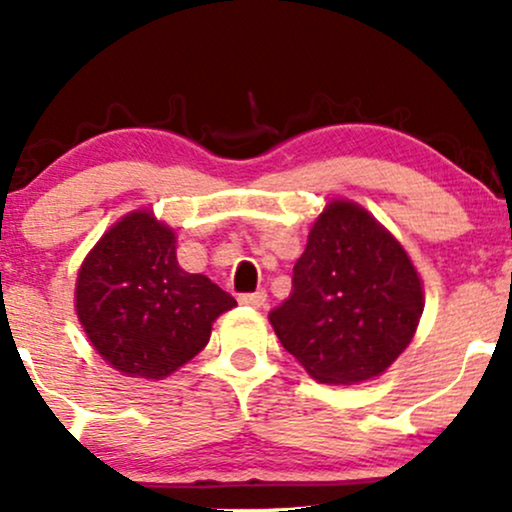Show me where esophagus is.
<instances>
[{
  "label": "esophagus",
  "mask_w": 512,
  "mask_h": 512,
  "mask_svg": "<svg viewBox=\"0 0 512 512\" xmlns=\"http://www.w3.org/2000/svg\"><path fill=\"white\" fill-rule=\"evenodd\" d=\"M238 301L243 305H250V308H262L267 303V291H255V293H240Z\"/></svg>",
  "instance_id": "esophagus-1"
}]
</instances>
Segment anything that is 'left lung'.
Here are the masks:
<instances>
[{"label": "left lung", "instance_id": "8db88e82", "mask_svg": "<svg viewBox=\"0 0 512 512\" xmlns=\"http://www.w3.org/2000/svg\"><path fill=\"white\" fill-rule=\"evenodd\" d=\"M421 310L424 289L402 245L368 211L332 202L310 228L291 296L269 322L315 380L351 385L392 366Z\"/></svg>", "mask_w": 512, "mask_h": 512}]
</instances>
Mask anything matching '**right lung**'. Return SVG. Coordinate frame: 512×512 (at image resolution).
Listing matches in <instances>:
<instances>
[{"instance_id": "1", "label": "right lung", "mask_w": 512, "mask_h": 512, "mask_svg": "<svg viewBox=\"0 0 512 512\" xmlns=\"http://www.w3.org/2000/svg\"><path fill=\"white\" fill-rule=\"evenodd\" d=\"M236 298L204 274H187L175 233L149 211L117 221L88 252L76 279V315L110 366L161 380L209 342L211 322Z\"/></svg>"}]
</instances>
